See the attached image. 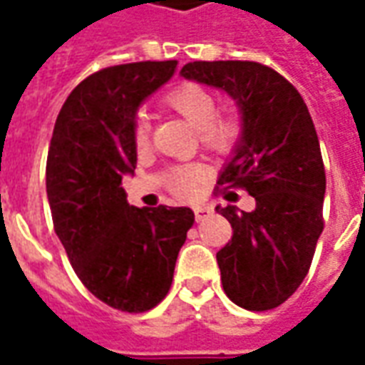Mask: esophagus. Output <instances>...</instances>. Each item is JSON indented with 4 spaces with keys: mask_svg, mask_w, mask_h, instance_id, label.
<instances>
[{
    "mask_svg": "<svg viewBox=\"0 0 365 365\" xmlns=\"http://www.w3.org/2000/svg\"><path fill=\"white\" fill-rule=\"evenodd\" d=\"M193 211H195V219H197V221H205L207 217L213 215V209H211V207H195Z\"/></svg>",
    "mask_w": 365,
    "mask_h": 365,
    "instance_id": "esophagus-1",
    "label": "esophagus"
}]
</instances>
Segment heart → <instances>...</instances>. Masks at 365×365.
Masks as SVG:
<instances>
[{
  "label": "heart",
  "mask_w": 365,
  "mask_h": 365,
  "mask_svg": "<svg viewBox=\"0 0 365 365\" xmlns=\"http://www.w3.org/2000/svg\"><path fill=\"white\" fill-rule=\"evenodd\" d=\"M164 103L172 111L182 115L191 127L197 130L199 140L207 150L215 154H227L232 150L240 136V119L235 113L217 115V97L209 88L195 82L175 86L164 96ZM135 140L144 146L148 140V123L138 119L135 125ZM199 185V172L193 166L175 168L170 175V187L182 195H193Z\"/></svg>",
  "instance_id": "obj_1"
}]
</instances>
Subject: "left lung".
<instances>
[{"instance_id": "8db88e82", "label": "left lung", "mask_w": 365, "mask_h": 365, "mask_svg": "<svg viewBox=\"0 0 365 365\" xmlns=\"http://www.w3.org/2000/svg\"><path fill=\"white\" fill-rule=\"evenodd\" d=\"M182 76L237 101L240 136L217 183L242 187L256 207H217L232 227L217 264L232 303L248 311L274 309L305 279L324 227L327 175L313 119L299 91L258 62H190ZM222 193L237 199L232 191Z\"/></svg>"}]
</instances>
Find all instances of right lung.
<instances>
[{"instance_id": "add662e5", "label": "right lung", "mask_w": 365, "mask_h": 365, "mask_svg": "<svg viewBox=\"0 0 365 365\" xmlns=\"http://www.w3.org/2000/svg\"><path fill=\"white\" fill-rule=\"evenodd\" d=\"M178 62L99 70L68 96L46 160L52 222L82 283L113 309L144 313L166 297L195 221L190 207H133L120 187L136 168V111Z\"/></svg>"}]
</instances>
